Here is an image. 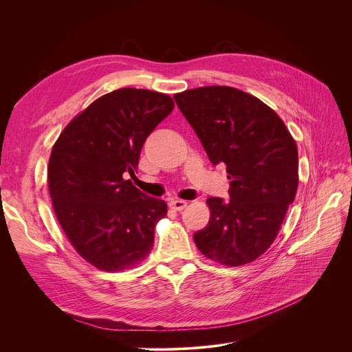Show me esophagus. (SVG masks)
I'll return each instance as SVG.
<instances>
[{
  "label": "esophagus",
  "instance_id": "obj_1",
  "mask_svg": "<svg viewBox=\"0 0 352 352\" xmlns=\"http://www.w3.org/2000/svg\"><path fill=\"white\" fill-rule=\"evenodd\" d=\"M168 206H170V208H173L174 211H182L184 208L187 207V201H182V199H171Z\"/></svg>",
  "mask_w": 352,
  "mask_h": 352
}]
</instances>
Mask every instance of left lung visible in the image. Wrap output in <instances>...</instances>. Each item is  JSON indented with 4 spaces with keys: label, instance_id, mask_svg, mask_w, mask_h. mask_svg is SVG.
Segmentation results:
<instances>
[{
    "label": "left lung",
    "instance_id": "8db88e82",
    "mask_svg": "<svg viewBox=\"0 0 352 352\" xmlns=\"http://www.w3.org/2000/svg\"><path fill=\"white\" fill-rule=\"evenodd\" d=\"M184 117L217 165L224 162L230 201L210 197L208 226L194 234L198 250L227 267L263 255L278 234L298 188V150L275 111L226 85L174 96Z\"/></svg>",
    "mask_w": 352,
    "mask_h": 352
}]
</instances>
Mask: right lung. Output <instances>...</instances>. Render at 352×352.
<instances>
[{
    "label": "right lung",
    "mask_w": 352,
    "mask_h": 352,
    "mask_svg": "<svg viewBox=\"0 0 352 352\" xmlns=\"http://www.w3.org/2000/svg\"><path fill=\"white\" fill-rule=\"evenodd\" d=\"M173 109L161 92L120 88L85 108L52 146L54 212L71 245L98 270L133 268L154 245L165 201L141 192L125 174L134 175L146 137Z\"/></svg>",
    "instance_id": "obj_1"
}]
</instances>
